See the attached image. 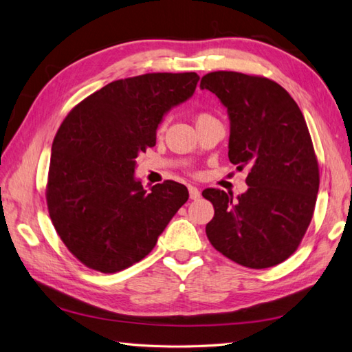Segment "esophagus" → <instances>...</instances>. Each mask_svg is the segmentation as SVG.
I'll list each match as a JSON object with an SVG mask.
<instances>
[{"instance_id": "34e87169", "label": "esophagus", "mask_w": 352, "mask_h": 352, "mask_svg": "<svg viewBox=\"0 0 352 352\" xmlns=\"http://www.w3.org/2000/svg\"><path fill=\"white\" fill-rule=\"evenodd\" d=\"M188 191H190V199H191V200H197V199H200L201 192H200V190L197 188V186H192V185H190V186H188Z\"/></svg>"}]
</instances>
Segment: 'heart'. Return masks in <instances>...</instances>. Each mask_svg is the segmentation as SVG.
<instances>
[{"label":"heart","instance_id":"heart-1","mask_svg":"<svg viewBox=\"0 0 352 352\" xmlns=\"http://www.w3.org/2000/svg\"><path fill=\"white\" fill-rule=\"evenodd\" d=\"M203 117H209V116H208V114H199L197 119H203ZM197 119H196V120H197Z\"/></svg>","mask_w":352,"mask_h":352}]
</instances>
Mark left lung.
Segmentation results:
<instances>
[{
    "label": "left lung",
    "instance_id": "8db88e82",
    "mask_svg": "<svg viewBox=\"0 0 352 352\" xmlns=\"http://www.w3.org/2000/svg\"><path fill=\"white\" fill-rule=\"evenodd\" d=\"M200 87L228 108L230 162L250 168L248 190L236 199L217 188L201 192L215 209L208 239L242 267H274L300 245L315 210L319 168L306 120L268 78L218 70Z\"/></svg>",
    "mask_w": 352,
    "mask_h": 352
}]
</instances>
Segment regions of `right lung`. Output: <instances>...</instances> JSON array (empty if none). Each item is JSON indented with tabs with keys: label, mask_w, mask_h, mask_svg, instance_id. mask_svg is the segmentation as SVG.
<instances>
[{
	"label": "right lung",
	"mask_w": 352,
	"mask_h": 352,
	"mask_svg": "<svg viewBox=\"0 0 352 352\" xmlns=\"http://www.w3.org/2000/svg\"><path fill=\"white\" fill-rule=\"evenodd\" d=\"M199 80L185 72L113 81L61 123L46 201L58 236L85 267L110 274L142 261L188 200L186 186L175 181L146 191L135 158L156 144L164 116L194 95Z\"/></svg>",
	"instance_id": "add662e5"
}]
</instances>
